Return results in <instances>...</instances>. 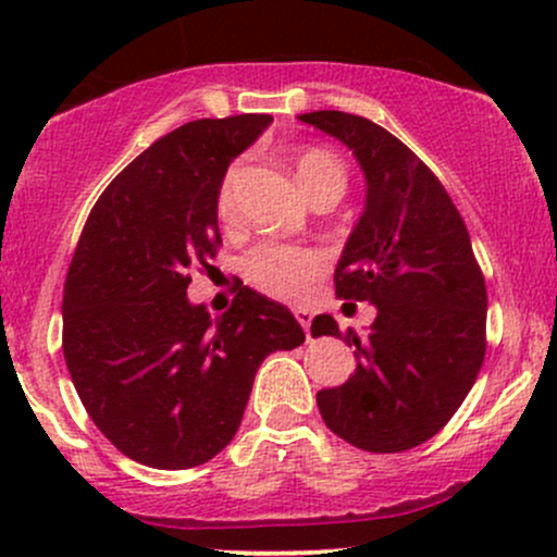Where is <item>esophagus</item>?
I'll list each match as a JSON object with an SVG mask.
<instances>
[{"label":"esophagus","mask_w":557,"mask_h":557,"mask_svg":"<svg viewBox=\"0 0 557 557\" xmlns=\"http://www.w3.org/2000/svg\"><path fill=\"white\" fill-rule=\"evenodd\" d=\"M293 314H296L298 324H300V327H304L306 337H309V327H311V319H314V314H311L309 309H304V306H298V309H293Z\"/></svg>","instance_id":"34e87169"}]
</instances>
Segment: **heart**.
I'll list each match as a JSON object with an SVG mask.
<instances>
[{
  "label": "heart",
  "instance_id": "heart-1",
  "mask_svg": "<svg viewBox=\"0 0 557 557\" xmlns=\"http://www.w3.org/2000/svg\"><path fill=\"white\" fill-rule=\"evenodd\" d=\"M296 172L309 196H314L324 185H335V188L345 190V170L330 151H304L296 162ZM235 181H238V168H230L220 188H216L214 209L220 220H230V214H233ZM322 270L324 257L319 251L274 240L259 243L243 257V274H246L248 283L274 298H298Z\"/></svg>",
  "mask_w": 557,
  "mask_h": 557
}]
</instances>
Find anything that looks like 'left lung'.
<instances>
[{
  "mask_svg": "<svg viewBox=\"0 0 557 557\" xmlns=\"http://www.w3.org/2000/svg\"><path fill=\"white\" fill-rule=\"evenodd\" d=\"M300 120L343 140L367 177L335 290L376 306L363 335H343L330 314L311 322L314 337L356 345L359 361L345 385L319 389V413L361 450H411L458 411L487 350V287L469 230L434 172L385 127L335 110Z\"/></svg>",
  "mask_w": 557,
  "mask_h": 557,
  "instance_id": "left-lung-1",
  "label": "left lung"
}]
</instances>
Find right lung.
I'll return each instance as SVG.
<instances>
[{
	"mask_svg": "<svg viewBox=\"0 0 557 557\" xmlns=\"http://www.w3.org/2000/svg\"><path fill=\"white\" fill-rule=\"evenodd\" d=\"M270 114L194 120L133 159L94 203L62 296V354L88 417L151 469L207 463L238 432L253 376L306 341L283 304L240 287L212 319L185 296L222 246L214 198Z\"/></svg>",
	"mask_w": 557,
	"mask_h": 557,
	"instance_id": "obj_1",
	"label": "right lung"
}]
</instances>
